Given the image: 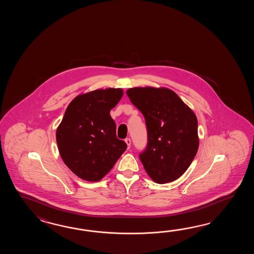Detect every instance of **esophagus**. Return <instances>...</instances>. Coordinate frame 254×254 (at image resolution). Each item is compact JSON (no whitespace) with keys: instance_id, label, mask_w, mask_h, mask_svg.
Here are the masks:
<instances>
[{"instance_id":"34e87169","label":"esophagus","mask_w":254,"mask_h":254,"mask_svg":"<svg viewBox=\"0 0 254 254\" xmlns=\"http://www.w3.org/2000/svg\"><path fill=\"white\" fill-rule=\"evenodd\" d=\"M125 142H126V144L128 146V149H129V147H130V143H131L130 139H129V138H126V139H125Z\"/></svg>"}]
</instances>
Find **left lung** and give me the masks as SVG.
I'll return each mask as SVG.
<instances>
[{"mask_svg":"<svg viewBox=\"0 0 254 254\" xmlns=\"http://www.w3.org/2000/svg\"><path fill=\"white\" fill-rule=\"evenodd\" d=\"M126 93L145 119L148 142L139 158L146 173L160 184L180 178L199 147L194 113L166 88L136 87Z\"/></svg>","mask_w":254,"mask_h":254,"instance_id":"obj_1","label":"left lung"}]
</instances>
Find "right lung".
Segmentation results:
<instances>
[{
  "label": "right lung",
  "instance_id": "1",
  "mask_svg": "<svg viewBox=\"0 0 254 254\" xmlns=\"http://www.w3.org/2000/svg\"><path fill=\"white\" fill-rule=\"evenodd\" d=\"M122 89L95 90L74 98L56 130L60 155L78 177L98 182L125 152L110 112L123 97Z\"/></svg>",
  "mask_w": 254,
  "mask_h": 254
}]
</instances>
